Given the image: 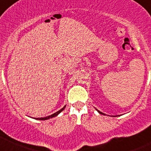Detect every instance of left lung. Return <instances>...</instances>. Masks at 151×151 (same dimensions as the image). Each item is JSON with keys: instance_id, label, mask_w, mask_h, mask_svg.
Listing matches in <instances>:
<instances>
[{"instance_id": "1", "label": "left lung", "mask_w": 151, "mask_h": 151, "mask_svg": "<svg viewBox=\"0 0 151 151\" xmlns=\"http://www.w3.org/2000/svg\"><path fill=\"white\" fill-rule=\"evenodd\" d=\"M98 111V112H99V114H103V115H105V114H103V113H102V112H100V111Z\"/></svg>"}]
</instances>
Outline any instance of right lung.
I'll list each match as a JSON object with an SVG mask.
<instances>
[{
	"mask_svg": "<svg viewBox=\"0 0 151 151\" xmlns=\"http://www.w3.org/2000/svg\"><path fill=\"white\" fill-rule=\"evenodd\" d=\"M65 108V106H64L63 108H62V109H60V111H57L56 113H55V114H53L50 115V116H46V117H41V118H35V119H38V120H46V119H50V118L55 117V116H58V115L61 112V111H63L64 108Z\"/></svg>",
	"mask_w": 151,
	"mask_h": 151,
	"instance_id": "add662e5",
	"label": "right lung"
}]
</instances>
